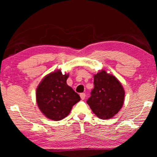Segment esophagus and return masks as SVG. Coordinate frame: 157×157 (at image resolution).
Returning <instances> with one entry per match:
<instances>
[{
    "label": "esophagus",
    "instance_id": "1",
    "mask_svg": "<svg viewBox=\"0 0 157 157\" xmlns=\"http://www.w3.org/2000/svg\"><path fill=\"white\" fill-rule=\"evenodd\" d=\"M85 97H86V94H85L84 93H82V94H80V98L82 100H84Z\"/></svg>",
    "mask_w": 157,
    "mask_h": 157
}]
</instances>
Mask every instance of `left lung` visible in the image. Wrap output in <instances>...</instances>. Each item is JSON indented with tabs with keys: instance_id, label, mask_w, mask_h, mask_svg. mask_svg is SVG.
<instances>
[{
	"instance_id": "left-lung-1",
	"label": "left lung",
	"mask_w": 157,
	"mask_h": 157,
	"mask_svg": "<svg viewBox=\"0 0 157 157\" xmlns=\"http://www.w3.org/2000/svg\"><path fill=\"white\" fill-rule=\"evenodd\" d=\"M94 89L86 102L98 118H112L124 103V91L116 77L102 70L94 75Z\"/></svg>"
}]
</instances>
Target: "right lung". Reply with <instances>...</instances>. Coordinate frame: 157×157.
<instances>
[{
    "mask_svg": "<svg viewBox=\"0 0 157 157\" xmlns=\"http://www.w3.org/2000/svg\"><path fill=\"white\" fill-rule=\"evenodd\" d=\"M68 76L60 70L54 71L45 77L36 89L37 105L44 116L52 121L66 118L80 100L79 95L66 83Z\"/></svg>",
    "mask_w": 157,
    "mask_h": 157,
    "instance_id": "add662e5",
    "label": "right lung"
}]
</instances>
